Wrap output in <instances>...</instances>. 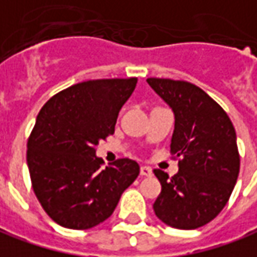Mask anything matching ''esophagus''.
Segmentation results:
<instances>
[{"instance_id": "1", "label": "esophagus", "mask_w": 257, "mask_h": 257, "mask_svg": "<svg viewBox=\"0 0 257 257\" xmlns=\"http://www.w3.org/2000/svg\"><path fill=\"white\" fill-rule=\"evenodd\" d=\"M141 176H142V177H149V176H152L151 167H148V166H142V167H141Z\"/></svg>"}]
</instances>
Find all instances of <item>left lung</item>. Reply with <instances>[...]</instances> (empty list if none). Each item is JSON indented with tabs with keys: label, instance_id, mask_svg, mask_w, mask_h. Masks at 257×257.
<instances>
[{
	"label": "left lung",
	"instance_id": "obj_1",
	"mask_svg": "<svg viewBox=\"0 0 257 257\" xmlns=\"http://www.w3.org/2000/svg\"><path fill=\"white\" fill-rule=\"evenodd\" d=\"M146 81L174 112L170 151L180 158L173 177L153 170L162 184L155 214L173 228L197 229L222 211L238 180L235 128L222 106L200 87L170 78Z\"/></svg>",
	"mask_w": 257,
	"mask_h": 257
}]
</instances>
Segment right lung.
I'll list each match as a JSON object with an SVG mask.
<instances>
[{
  "mask_svg": "<svg viewBox=\"0 0 257 257\" xmlns=\"http://www.w3.org/2000/svg\"><path fill=\"white\" fill-rule=\"evenodd\" d=\"M136 83V77L88 80L42 106L26 160L35 195L56 224L88 229L104 222L139 176L135 160L118 159L102 169V159L95 156L99 141L114 134Z\"/></svg>",
  "mask_w": 257,
  "mask_h": 257,
  "instance_id": "right-lung-1",
  "label": "right lung"
}]
</instances>
